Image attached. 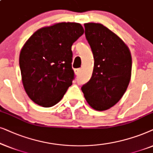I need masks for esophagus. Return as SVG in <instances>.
<instances>
[{
    "label": "esophagus",
    "instance_id": "1",
    "mask_svg": "<svg viewBox=\"0 0 153 153\" xmlns=\"http://www.w3.org/2000/svg\"><path fill=\"white\" fill-rule=\"evenodd\" d=\"M74 71H75V74L76 75H78L79 74H80L81 69L80 68H76V69H75Z\"/></svg>",
    "mask_w": 153,
    "mask_h": 153
}]
</instances>
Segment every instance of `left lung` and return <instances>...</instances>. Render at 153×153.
<instances>
[{
    "mask_svg": "<svg viewBox=\"0 0 153 153\" xmlns=\"http://www.w3.org/2000/svg\"><path fill=\"white\" fill-rule=\"evenodd\" d=\"M84 26L94 66L91 79L81 89L92 108L105 111L120 100L127 90L131 75V52L123 40L103 24Z\"/></svg>",
    "mask_w": 153,
    "mask_h": 153,
    "instance_id": "obj_1",
    "label": "left lung"
}]
</instances>
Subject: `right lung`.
Instances as JSON below:
<instances>
[{
  "mask_svg": "<svg viewBox=\"0 0 153 153\" xmlns=\"http://www.w3.org/2000/svg\"><path fill=\"white\" fill-rule=\"evenodd\" d=\"M83 33L80 24L61 22L36 30L24 45L19 54L22 83L36 104L53 106L72 85L71 47Z\"/></svg>",
  "mask_w": 153,
  "mask_h": 153,
  "instance_id": "1",
  "label": "right lung"
}]
</instances>
